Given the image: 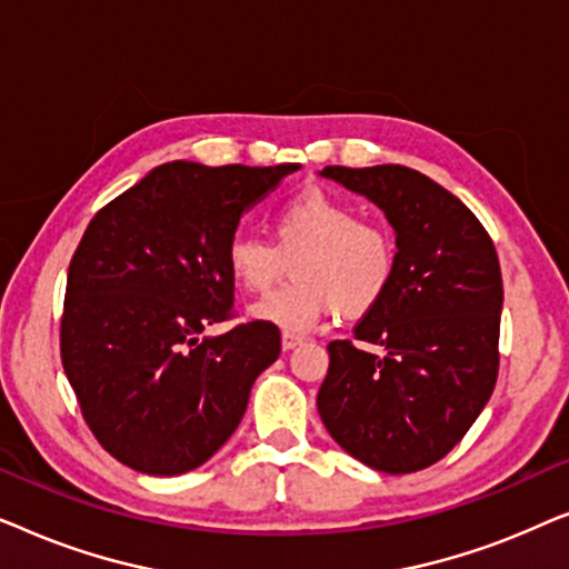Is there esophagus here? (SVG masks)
<instances>
[{"mask_svg":"<svg viewBox=\"0 0 569 569\" xmlns=\"http://www.w3.org/2000/svg\"><path fill=\"white\" fill-rule=\"evenodd\" d=\"M300 345H302L300 337H295V333H290V331L282 333V349H284V352H290V349L300 347Z\"/></svg>","mask_w":569,"mask_h":569,"instance_id":"34e87169","label":"esophagus"}]
</instances>
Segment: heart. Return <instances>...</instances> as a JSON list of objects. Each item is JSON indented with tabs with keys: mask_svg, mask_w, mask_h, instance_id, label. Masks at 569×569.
Returning a JSON list of instances; mask_svg holds the SVG:
<instances>
[{
	"mask_svg": "<svg viewBox=\"0 0 569 569\" xmlns=\"http://www.w3.org/2000/svg\"><path fill=\"white\" fill-rule=\"evenodd\" d=\"M274 243L236 232L224 263L240 290L263 295L292 263L295 282L256 302V321L292 333L316 329L333 308L365 316L386 298L396 274V246L376 222L360 217L352 201L326 189H306L271 217Z\"/></svg>",
	"mask_w": 569,
	"mask_h": 569,
	"instance_id": "obj_1",
	"label": "heart"
}]
</instances>
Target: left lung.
Listing matches in <instances>:
<instances>
[{"instance_id":"1","label":"left lung","mask_w":569,"mask_h":569,"mask_svg":"<svg viewBox=\"0 0 569 569\" xmlns=\"http://www.w3.org/2000/svg\"><path fill=\"white\" fill-rule=\"evenodd\" d=\"M323 178L360 193L396 232L386 298L331 341L318 415L349 456L386 473L427 469L458 446L495 391L502 274L487 230L453 193L403 166L341 168Z\"/></svg>"}]
</instances>
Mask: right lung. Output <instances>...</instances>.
Listing matches in <instances>:
<instances>
[{
	"label": "right lung",
	"mask_w": 569,
	"mask_h": 569,
	"mask_svg": "<svg viewBox=\"0 0 569 569\" xmlns=\"http://www.w3.org/2000/svg\"><path fill=\"white\" fill-rule=\"evenodd\" d=\"M298 168L173 160L92 217L69 263L61 365L116 461L178 477L236 432L282 339L263 321L204 329L232 316L224 248L240 217Z\"/></svg>",
	"instance_id": "add662e5"
}]
</instances>
